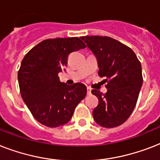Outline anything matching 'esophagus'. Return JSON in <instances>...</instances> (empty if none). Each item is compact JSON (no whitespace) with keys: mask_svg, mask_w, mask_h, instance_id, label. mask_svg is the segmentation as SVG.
Returning a JSON list of instances; mask_svg holds the SVG:
<instances>
[{"mask_svg":"<svg viewBox=\"0 0 160 160\" xmlns=\"http://www.w3.org/2000/svg\"><path fill=\"white\" fill-rule=\"evenodd\" d=\"M87 95H91V89L89 87H87Z\"/></svg>","mask_w":160,"mask_h":160,"instance_id":"esophagus-1","label":"esophagus"}]
</instances>
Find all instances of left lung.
<instances>
[{
    "label": "left lung",
    "instance_id": "obj_1",
    "mask_svg": "<svg viewBox=\"0 0 160 160\" xmlns=\"http://www.w3.org/2000/svg\"><path fill=\"white\" fill-rule=\"evenodd\" d=\"M98 61L99 75L105 77L107 92L92 90L99 99L93 118L99 125L114 128L132 114L143 84L141 64L131 49L107 36H82Z\"/></svg>",
    "mask_w": 160,
    "mask_h": 160
}]
</instances>
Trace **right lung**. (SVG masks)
Instances as JSON below:
<instances>
[{
	"instance_id": "obj_1",
	"label": "right lung",
	"mask_w": 160,
	"mask_h": 160,
	"mask_svg": "<svg viewBox=\"0 0 160 160\" xmlns=\"http://www.w3.org/2000/svg\"><path fill=\"white\" fill-rule=\"evenodd\" d=\"M83 48L85 44L78 37L49 39L31 49L21 61L18 71L21 97L41 124L51 128L67 124L85 97L84 84L68 85L58 76L65 70L68 55Z\"/></svg>"
}]
</instances>
